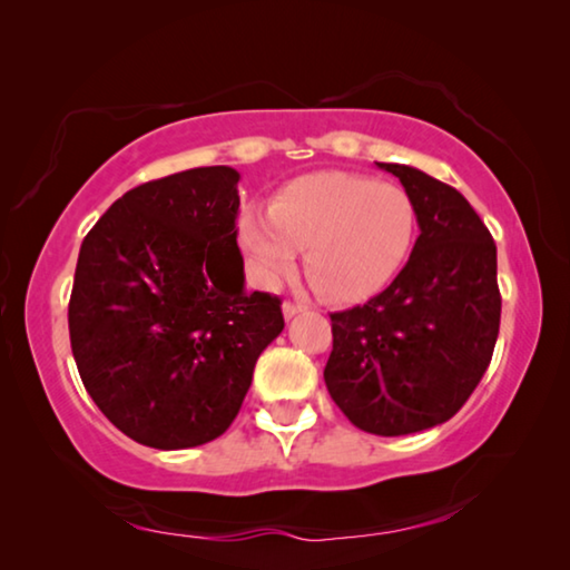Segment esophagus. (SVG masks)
Returning <instances> with one entry per match:
<instances>
[{
	"label": "esophagus",
	"mask_w": 570,
	"mask_h": 570,
	"mask_svg": "<svg viewBox=\"0 0 570 570\" xmlns=\"http://www.w3.org/2000/svg\"><path fill=\"white\" fill-rule=\"evenodd\" d=\"M282 312H284V317H286V320H292V317H296V314H302V312H304V306H302V304H296V302H284Z\"/></svg>",
	"instance_id": "34e87169"
}]
</instances>
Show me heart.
Wrapping results in <instances>:
<instances>
[{"mask_svg": "<svg viewBox=\"0 0 570 570\" xmlns=\"http://www.w3.org/2000/svg\"><path fill=\"white\" fill-rule=\"evenodd\" d=\"M415 236V205L403 187L327 169L296 177L268 210L238 215V246L253 282L274 288L304 248V274L322 299L363 302L399 274Z\"/></svg>", "mask_w": 570, "mask_h": 570, "instance_id": "1", "label": "heart"}]
</instances>
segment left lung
Returning <instances> with one entry per match:
<instances>
[{"instance_id":"obj_1","label":"left lung","mask_w":570,"mask_h":570,"mask_svg":"<svg viewBox=\"0 0 570 570\" xmlns=\"http://www.w3.org/2000/svg\"><path fill=\"white\" fill-rule=\"evenodd\" d=\"M377 167L413 197L421 236L385 292L330 314L324 383L357 429L405 436L449 421L480 385L502 299L497 246L466 197L415 167Z\"/></svg>"}]
</instances>
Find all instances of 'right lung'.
I'll list each match as a JSON object with an SVG mask.
<instances>
[{
	"label": "right lung",
	"mask_w": 570,
	"mask_h": 570,
	"mask_svg": "<svg viewBox=\"0 0 570 570\" xmlns=\"http://www.w3.org/2000/svg\"><path fill=\"white\" fill-rule=\"evenodd\" d=\"M233 167L151 179L101 215L78 253L70 347L94 403L137 444L200 446L230 426L278 296L246 292Z\"/></svg>",
	"instance_id": "obj_1"
}]
</instances>
